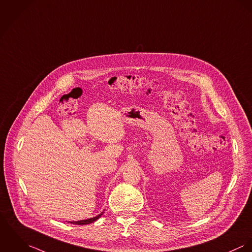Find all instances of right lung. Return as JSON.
<instances>
[{
    "label": "right lung",
    "mask_w": 252,
    "mask_h": 252,
    "mask_svg": "<svg viewBox=\"0 0 252 252\" xmlns=\"http://www.w3.org/2000/svg\"><path fill=\"white\" fill-rule=\"evenodd\" d=\"M103 213H104V212H102L101 214H99V215H98V216H96V217H94V218H91V219H88V220H78V221H67V222H70V223L72 224H78V225H86V224L92 223V222L95 221L96 220H98V219L102 216V214H103Z\"/></svg>",
    "instance_id": "add662e5"
}]
</instances>
